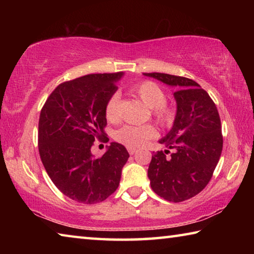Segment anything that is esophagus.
Segmentation results:
<instances>
[{
  "mask_svg": "<svg viewBox=\"0 0 254 254\" xmlns=\"http://www.w3.org/2000/svg\"><path fill=\"white\" fill-rule=\"evenodd\" d=\"M127 151L132 156V154H134L136 152V149H134V148H127Z\"/></svg>",
  "mask_w": 254,
  "mask_h": 254,
  "instance_id": "1",
  "label": "esophagus"
}]
</instances>
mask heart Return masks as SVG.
Instances as JSON below:
<instances>
[{
    "label": "heart",
    "instance_id": "b5f03b06",
    "mask_svg": "<svg viewBox=\"0 0 254 254\" xmlns=\"http://www.w3.org/2000/svg\"><path fill=\"white\" fill-rule=\"evenodd\" d=\"M130 92L140 97L145 105L152 109L153 118L157 122L161 124H167L173 120V111L166 105V94L163 89L158 84L153 81L145 80L142 83L132 86ZM120 101V95L114 93L111 95L105 104V117L110 121H114L118 117V105ZM156 135V128L150 124L144 126H131L127 124L119 128L115 132V139L119 142L126 144L128 148H139L152 139Z\"/></svg>",
    "mask_w": 254,
    "mask_h": 254
}]
</instances>
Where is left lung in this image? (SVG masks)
Wrapping results in <instances>:
<instances>
[{
  "instance_id": "8db88e82",
  "label": "left lung",
  "mask_w": 254,
  "mask_h": 254,
  "mask_svg": "<svg viewBox=\"0 0 254 254\" xmlns=\"http://www.w3.org/2000/svg\"><path fill=\"white\" fill-rule=\"evenodd\" d=\"M177 88L174 126L159 143L173 149L154 153L148 177L152 190L163 199L179 203L203 190L220 160L223 136L216 105L196 81L161 72H144Z\"/></svg>"
}]
</instances>
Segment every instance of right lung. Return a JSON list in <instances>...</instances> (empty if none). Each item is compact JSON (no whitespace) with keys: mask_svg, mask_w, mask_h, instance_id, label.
Returning <instances> with one entry per match:
<instances>
[{"mask_svg":"<svg viewBox=\"0 0 254 254\" xmlns=\"http://www.w3.org/2000/svg\"><path fill=\"white\" fill-rule=\"evenodd\" d=\"M123 72L91 74L58 85L39 119L38 143L47 174L64 195L83 204L105 200L119 187L130 154L112 142L101 158L94 141L105 135V104ZM109 139L105 137V141Z\"/></svg>","mask_w":254,"mask_h":254,"instance_id":"1","label":"right lung"}]
</instances>
